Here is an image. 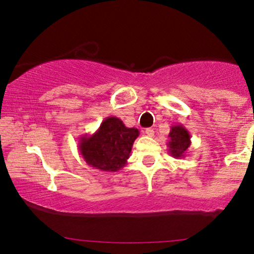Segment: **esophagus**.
<instances>
[{
    "instance_id": "obj_1",
    "label": "esophagus",
    "mask_w": 254,
    "mask_h": 254,
    "mask_svg": "<svg viewBox=\"0 0 254 254\" xmlns=\"http://www.w3.org/2000/svg\"><path fill=\"white\" fill-rule=\"evenodd\" d=\"M144 133L148 135V136H154V129H152V128H145V130H144Z\"/></svg>"
}]
</instances>
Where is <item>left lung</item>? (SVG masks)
<instances>
[{
  "mask_svg": "<svg viewBox=\"0 0 254 254\" xmlns=\"http://www.w3.org/2000/svg\"><path fill=\"white\" fill-rule=\"evenodd\" d=\"M169 154L175 158H184L190 145V135L183 125H175L169 133Z\"/></svg>",
  "mask_w": 254,
  "mask_h": 254,
  "instance_id": "left-lung-1",
  "label": "left lung"
}]
</instances>
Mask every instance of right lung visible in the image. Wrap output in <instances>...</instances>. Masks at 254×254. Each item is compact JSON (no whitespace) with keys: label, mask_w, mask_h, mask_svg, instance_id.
I'll use <instances>...</instances> for the list:
<instances>
[{"label":"right lung","mask_w":254,"mask_h":254,"mask_svg":"<svg viewBox=\"0 0 254 254\" xmlns=\"http://www.w3.org/2000/svg\"><path fill=\"white\" fill-rule=\"evenodd\" d=\"M138 134L137 128H128L119 118L109 117L92 135L81 136L79 154L92 168L116 172L127 163Z\"/></svg>","instance_id":"obj_1"}]
</instances>
